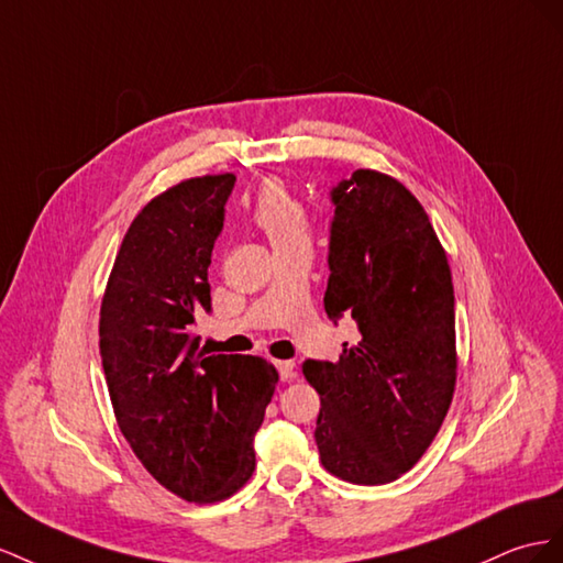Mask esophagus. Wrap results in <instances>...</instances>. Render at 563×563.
Here are the masks:
<instances>
[{
    "label": "esophagus",
    "mask_w": 563,
    "mask_h": 563,
    "mask_svg": "<svg viewBox=\"0 0 563 563\" xmlns=\"http://www.w3.org/2000/svg\"><path fill=\"white\" fill-rule=\"evenodd\" d=\"M276 365H278V373H280L283 382L297 379V371H295V363L292 361H278Z\"/></svg>",
    "instance_id": "1"
}]
</instances>
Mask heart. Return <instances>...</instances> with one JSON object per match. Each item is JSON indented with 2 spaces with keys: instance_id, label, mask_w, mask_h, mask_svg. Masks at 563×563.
<instances>
[{
  "instance_id": "b5f03b06",
  "label": "heart",
  "mask_w": 563,
  "mask_h": 563,
  "mask_svg": "<svg viewBox=\"0 0 563 563\" xmlns=\"http://www.w3.org/2000/svg\"><path fill=\"white\" fill-rule=\"evenodd\" d=\"M250 219L271 240L276 252H285L311 240V223L307 207L292 188L280 179H266L250 207Z\"/></svg>"
}]
</instances>
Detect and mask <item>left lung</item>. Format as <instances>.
<instances>
[{"label":"left lung","mask_w":563,"mask_h":563,"mask_svg":"<svg viewBox=\"0 0 563 563\" xmlns=\"http://www.w3.org/2000/svg\"><path fill=\"white\" fill-rule=\"evenodd\" d=\"M325 313L356 320L336 363L307 361L320 396L316 445L349 484L379 486L417 464L451 408L457 379L455 295L445 250L412 192L356 169L330 192Z\"/></svg>","instance_id":"obj_1"}]
</instances>
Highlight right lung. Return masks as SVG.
Returning a JSON list of instances; mask_svg holds the SVG:
<instances>
[{
    "label": "right lung",
    "instance_id": "right-lung-1",
    "mask_svg": "<svg viewBox=\"0 0 563 563\" xmlns=\"http://www.w3.org/2000/svg\"><path fill=\"white\" fill-rule=\"evenodd\" d=\"M233 174L159 192L132 221L101 301V361L115 420L159 486L219 503L254 472V433L278 373L260 356H210L192 334L212 311L207 268Z\"/></svg>",
    "mask_w": 563,
    "mask_h": 563
}]
</instances>
